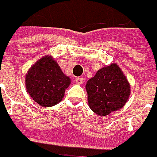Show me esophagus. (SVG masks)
<instances>
[{
	"label": "esophagus",
	"mask_w": 157,
	"mask_h": 157,
	"mask_svg": "<svg viewBox=\"0 0 157 157\" xmlns=\"http://www.w3.org/2000/svg\"><path fill=\"white\" fill-rule=\"evenodd\" d=\"M84 81V79H83V78H76V83L77 84H78V85H81L82 83Z\"/></svg>",
	"instance_id": "esophagus-1"
}]
</instances>
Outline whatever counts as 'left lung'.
<instances>
[{
    "label": "left lung",
    "instance_id": "obj_1",
    "mask_svg": "<svg viewBox=\"0 0 157 157\" xmlns=\"http://www.w3.org/2000/svg\"><path fill=\"white\" fill-rule=\"evenodd\" d=\"M86 88L90 108L101 116L121 109L130 94L128 79L116 63L99 70Z\"/></svg>",
    "mask_w": 157,
    "mask_h": 157
}]
</instances>
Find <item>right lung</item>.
Masks as SVG:
<instances>
[{
  "label": "right lung",
  "instance_id": "add662e5",
  "mask_svg": "<svg viewBox=\"0 0 157 157\" xmlns=\"http://www.w3.org/2000/svg\"><path fill=\"white\" fill-rule=\"evenodd\" d=\"M29 94L42 106H52L60 102L65 89L71 84L58 63L50 56H44L29 70L26 75Z\"/></svg>",
  "mask_w": 157,
  "mask_h": 157
}]
</instances>
